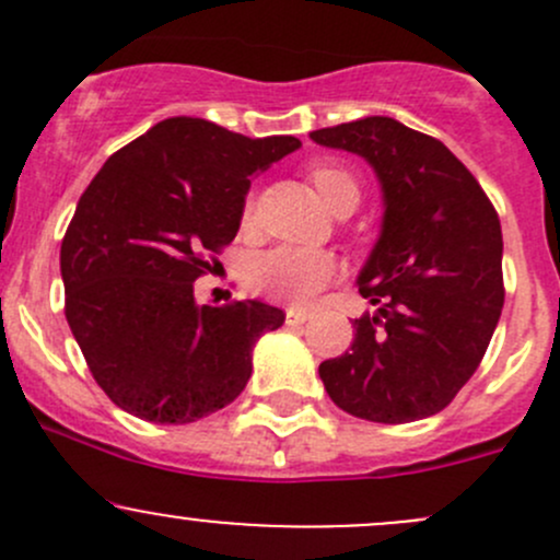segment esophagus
<instances>
[{
    "instance_id": "obj_1",
    "label": "esophagus",
    "mask_w": 560,
    "mask_h": 560,
    "mask_svg": "<svg viewBox=\"0 0 560 560\" xmlns=\"http://www.w3.org/2000/svg\"><path fill=\"white\" fill-rule=\"evenodd\" d=\"M306 319L308 312H303V308H287V325L290 327H301Z\"/></svg>"
}]
</instances>
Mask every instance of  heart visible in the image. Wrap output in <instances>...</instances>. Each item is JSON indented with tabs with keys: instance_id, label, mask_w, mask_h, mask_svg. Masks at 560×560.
<instances>
[{
	"instance_id": "1",
	"label": "heart",
	"mask_w": 560,
	"mask_h": 560,
	"mask_svg": "<svg viewBox=\"0 0 560 560\" xmlns=\"http://www.w3.org/2000/svg\"><path fill=\"white\" fill-rule=\"evenodd\" d=\"M312 184L319 191L327 208L336 206L343 197H358V180L349 171L338 165H316L312 167ZM252 217V202L246 206V219ZM338 276V259L325 248L308 246H273L268 252H259L248 262V281L265 298H273L281 303H295L303 306L316 292L325 290Z\"/></svg>"
}]
</instances>
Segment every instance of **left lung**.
<instances>
[{
    "mask_svg": "<svg viewBox=\"0 0 560 560\" xmlns=\"http://www.w3.org/2000/svg\"><path fill=\"white\" fill-rule=\"evenodd\" d=\"M314 143L363 156L382 186V228L358 273L376 314L319 365L338 409L385 425L439 415L471 380L504 306L501 222L442 143L387 116L316 129Z\"/></svg>",
    "mask_w": 560,
    "mask_h": 560,
    "instance_id": "1",
    "label": "left lung"
}]
</instances>
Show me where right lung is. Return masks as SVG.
Listing matches in <instances>:
<instances>
[{
    "label": "right lung",
    "mask_w": 560,
    "mask_h": 560,
    "mask_svg": "<svg viewBox=\"0 0 560 560\" xmlns=\"http://www.w3.org/2000/svg\"><path fill=\"white\" fill-rule=\"evenodd\" d=\"M301 149L175 116L94 175L61 241L65 314L89 371L118 409L186 425L233 404L259 336L284 312L259 301L197 306L208 254L235 238L254 175Z\"/></svg>",
    "instance_id": "obj_1"
}]
</instances>
